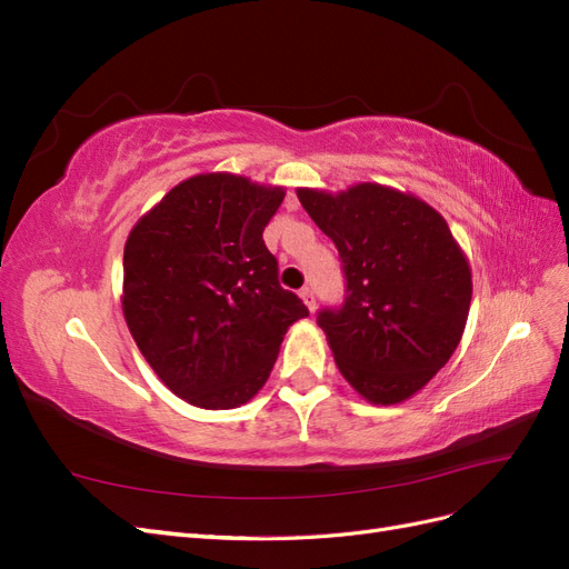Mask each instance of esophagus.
Listing matches in <instances>:
<instances>
[{"instance_id":"34e87169","label":"esophagus","mask_w":569,"mask_h":569,"mask_svg":"<svg viewBox=\"0 0 569 569\" xmlns=\"http://www.w3.org/2000/svg\"><path fill=\"white\" fill-rule=\"evenodd\" d=\"M299 297H301V301L308 306V311H313V308H316V295H313V289H311V287H303V289L299 291Z\"/></svg>"}]
</instances>
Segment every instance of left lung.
<instances>
[{
    "label": "left lung",
    "instance_id": "obj_1",
    "mask_svg": "<svg viewBox=\"0 0 569 569\" xmlns=\"http://www.w3.org/2000/svg\"><path fill=\"white\" fill-rule=\"evenodd\" d=\"M297 197L332 239L347 301L318 325L339 372L375 406L403 403L449 363L468 322L472 268L449 222L420 197L358 182Z\"/></svg>",
    "mask_w": 569,
    "mask_h": 569
}]
</instances>
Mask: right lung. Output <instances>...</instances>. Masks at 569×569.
Returning <instances> with one entry per match:
<instances>
[{
  "label": "right lung",
  "instance_id": "1",
  "mask_svg": "<svg viewBox=\"0 0 569 569\" xmlns=\"http://www.w3.org/2000/svg\"><path fill=\"white\" fill-rule=\"evenodd\" d=\"M284 187L234 173L182 180L134 222L123 251V316L159 380L206 410L263 389L289 325L308 316L278 282L263 230Z\"/></svg>",
  "mask_w": 569,
  "mask_h": 569
}]
</instances>
